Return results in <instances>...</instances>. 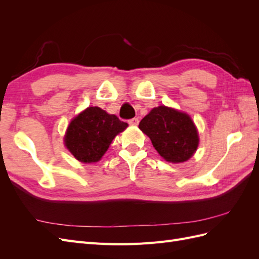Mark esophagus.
I'll list each match as a JSON object with an SVG mask.
<instances>
[{
    "label": "esophagus",
    "instance_id": "1",
    "mask_svg": "<svg viewBox=\"0 0 259 259\" xmlns=\"http://www.w3.org/2000/svg\"><path fill=\"white\" fill-rule=\"evenodd\" d=\"M138 123H139V120L137 119V117H134V119L128 120L130 125H138Z\"/></svg>",
    "mask_w": 259,
    "mask_h": 259
}]
</instances>
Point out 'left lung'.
<instances>
[{"instance_id": "8db88e82", "label": "left lung", "mask_w": 259, "mask_h": 259, "mask_svg": "<svg viewBox=\"0 0 259 259\" xmlns=\"http://www.w3.org/2000/svg\"><path fill=\"white\" fill-rule=\"evenodd\" d=\"M139 128L151 139L155 150L167 162H186L197 151L198 130L185 112L159 106L140 121Z\"/></svg>"}]
</instances>
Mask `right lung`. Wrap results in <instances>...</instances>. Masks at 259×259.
I'll use <instances>...</instances> for the list:
<instances>
[{
	"mask_svg": "<svg viewBox=\"0 0 259 259\" xmlns=\"http://www.w3.org/2000/svg\"><path fill=\"white\" fill-rule=\"evenodd\" d=\"M128 126L99 107H89L70 122L65 136L68 150L82 163L99 161L114 137Z\"/></svg>",
	"mask_w": 259,
	"mask_h": 259,
	"instance_id": "right-lung-1",
	"label": "right lung"
}]
</instances>
